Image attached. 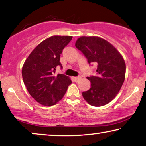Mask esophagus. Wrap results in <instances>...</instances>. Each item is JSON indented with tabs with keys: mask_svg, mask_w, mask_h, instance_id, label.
Here are the masks:
<instances>
[{
	"mask_svg": "<svg viewBox=\"0 0 146 146\" xmlns=\"http://www.w3.org/2000/svg\"><path fill=\"white\" fill-rule=\"evenodd\" d=\"M80 79H81V77H74V80H75V82H77Z\"/></svg>",
	"mask_w": 146,
	"mask_h": 146,
	"instance_id": "1",
	"label": "esophagus"
}]
</instances>
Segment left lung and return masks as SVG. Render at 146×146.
<instances>
[{"mask_svg":"<svg viewBox=\"0 0 146 146\" xmlns=\"http://www.w3.org/2000/svg\"><path fill=\"white\" fill-rule=\"evenodd\" d=\"M75 47L88 63H97V75L87 77L91 81V88L83 92L84 99L94 106L105 105L114 99L124 83L126 64L122 55L99 37L82 36L77 40Z\"/></svg>","mask_w":146,"mask_h":146,"instance_id":"obj_1","label":"left lung"}]
</instances>
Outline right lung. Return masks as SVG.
<instances>
[{"label":"right lung","mask_w":146,"mask_h":146,"mask_svg":"<svg viewBox=\"0 0 146 146\" xmlns=\"http://www.w3.org/2000/svg\"><path fill=\"white\" fill-rule=\"evenodd\" d=\"M72 36H54L41 42L26 59L22 75L28 93L39 103L52 106L66 93L71 79L64 74H56L62 65L60 55Z\"/></svg>","instance_id":"right-lung-1"}]
</instances>
